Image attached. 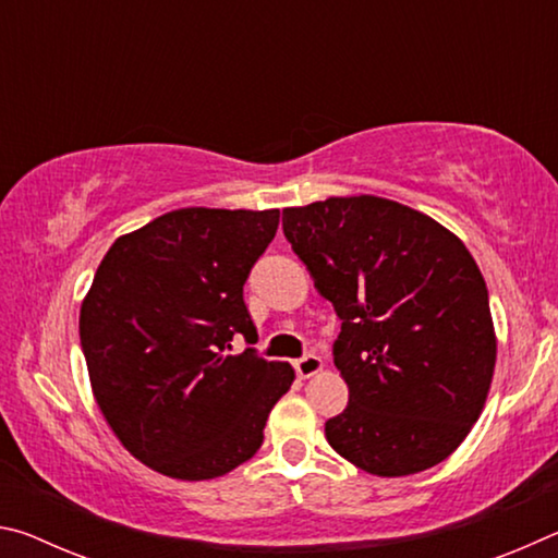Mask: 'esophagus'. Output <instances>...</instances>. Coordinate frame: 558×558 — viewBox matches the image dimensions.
Listing matches in <instances>:
<instances>
[{
  "label": "esophagus",
  "instance_id": "34e87169",
  "mask_svg": "<svg viewBox=\"0 0 558 558\" xmlns=\"http://www.w3.org/2000/svg\"><path fill=\"white\" fill-rule=\"evenodd\" d=\"M295 372L300 379H310V376H315L317 372H323V359L317 354H305L295 359Z\"/></svg>",
  "mask_w": 558,
  "mask_h": 558
}]
</instances>
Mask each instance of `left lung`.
<instances>
[{
  "label": "left lung",
  "mask_w": 558,
  "mask_h": 558,
  "mask_svg": "<svg viewBox=\"0 0 558 558\" xmlns=\"http://www.w3.org/2000/svg\"><path fill=\"white\" fill-rule=\"evenodd\" d=\"M282 231L342 319L332 354L349 403L325 423L327 442L379 477L438 465L483 413L497 359L465 243L369 194L286 209Z\"/></svg>",
  "instance_id": "obj_1"
}]
</instances>
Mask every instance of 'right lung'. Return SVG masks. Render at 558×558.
I'll return each instance as SVG.
<instances>
[{"label": "right lung", "mask_w": 558, "mask_h": 558, "mask_svg": "<svg viewBox=\"0 0 558 558\" xmlns=\"http://www.w3.org/2000/svg\"><path fill=\"white\" fill-rule=\"evenodd\" d=\"M280 211H169L120 235L81 305V347L108 426L147 468L221 477L256 456L268 413L295 372L256 344L243 302Z\"/></svg>", "instance_id": "right-lung-1"}]
</instances>
